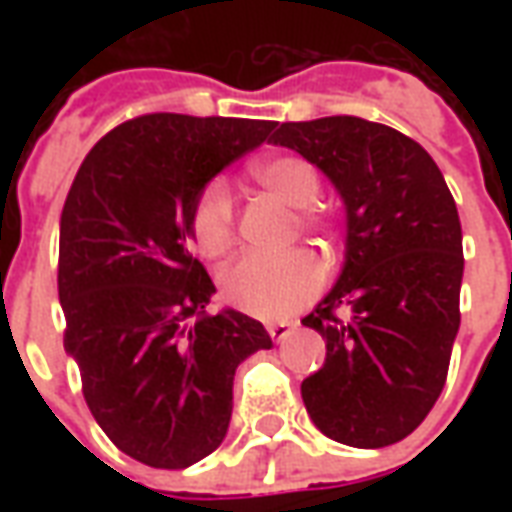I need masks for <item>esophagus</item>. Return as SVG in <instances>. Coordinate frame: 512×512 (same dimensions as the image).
<instances>
[{
  "mask_svg": "<svg viewBox=\"0 0 512 512\" xmlns=\"http://www.w3.org/2000/svg\"><path fill=\"white\" fill-rule=\"evenodd\" d=\"M266 329H268V334H271V340H277V343H282V340H288L290 332L296 329V323L274 321V323H268Z\"/></svg>",
  "mask_w": 512,
  "mask_h": 512,
  "instance_id": "34e87169",
  "label": "esophagus"
}]
</instances>
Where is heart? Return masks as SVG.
I'll list each match as a JSON object with an SVG mask.
<instances>
[{"mask_svg":"<svg viewBox=\"0 0 512 512\" xmlns=\"http://www.w3.org/2000/svg\"><path fill=\"white\" fill-rule=\"evenodd\" d=\"M252 175L263 189L277 194L290 208L304 211L301 213L304 227L310 230L321 227V216L307 211L321 197V175L307 158H266L252 167ZM191 235L205 257L222 255L233 244L235 202L222 180L208 183L197 197L191 213ZM219 285L227 304H233L235 310L271 321V318H285L318 296V290L323 288V266L307 249H293L282 255L249 252L241 260H235L233 266L224 268Z\"/></svg>","mask_w":512,"mask_h":512,"instance_id":"heart-1","label":"heart"}]
</instances>
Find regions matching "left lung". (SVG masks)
<instances>
[{
  "label": "left lung",
  "instance_id": "1",
  "mask_svg": "<svg viewBox=\"0 0 512 512\" xmlns=\"http://www.w3.org/2000/svg\"><path fill=\"white\" fill-rule=\"evenodd\" d=\"M268 142L321 169L345 202V266L304 318L326 362L301 397L323 436L378 450L439 400L461 326V219L428 150L395 128L337 115L282 123Z\"/></svg>",
  "mask_w": 512,
  "mask_h": 512
}]
</instances>
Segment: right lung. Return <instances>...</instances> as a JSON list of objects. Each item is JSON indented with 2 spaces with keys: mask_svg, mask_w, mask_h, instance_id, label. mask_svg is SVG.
<instances>
[{
  "mask_svg": "<svg viewBox=\"0 0 512 512\" xmlns=\"http://www.w3.org/2000/svg\"><path fill=\"white\" fill-rule=\"evenodd\" d=\"M271 128L172 112L126 120L95 142L62 208L65 351L95 422L153 469H186L222 444L235 367L271 348L244 312L205 315L216 288L186 246L205 183Z\"/></svg>",
  "mask_w": 512,
  "mask_h": 512,
  "instance_id": "obj_1",
  "label": "right lung"
}]
</instances>
